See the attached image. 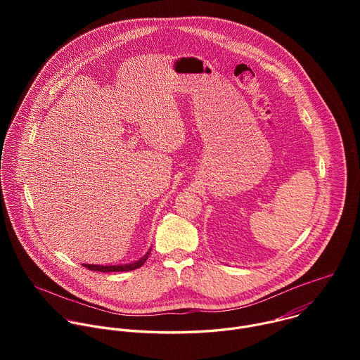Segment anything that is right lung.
<instances>
[{
  "instance_id": "obj_1",
  "label": "right lung",
  "mask_w": 360,
  "mask_h": 360,
  "mask_svg": "<svg viewBox=\"0 0 360 360\" xmlns=\"http://www.w3.org/2000/svg\"><path fill=\"white\" fill-rule=\"evenodd\" d=\"M150 253V249L146 252V255L143 256V258H141L139 261L134 262V264H128V265H117V266H102V265H86V264H82L84 268L89 269V271H98V272H128V271H134V269H138L141 268L145 261L148 259V256Z\"/></svg>"
}]
</instances>
